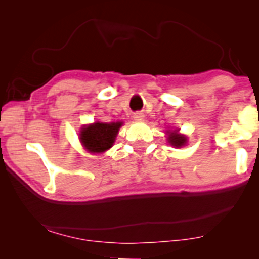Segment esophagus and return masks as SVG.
Instances as JSON below:
<instances>
[{
    "mask_svg": "<svg viewBox=\"0 0 259 259\" xmlns=\"http://www.w3.org/2000/svg\"><path fill=\"white\" fill-rule=\"evenodd\" d=\"M133 118H134V120H136V121H141V120H144V114L143 113H134V115H133Z\"/></svg>",
    "mask_w": 259,
    "mask_h": 259,
    "instance_id": "34e87169",
    "label": "esophagus"
}]
</instances>
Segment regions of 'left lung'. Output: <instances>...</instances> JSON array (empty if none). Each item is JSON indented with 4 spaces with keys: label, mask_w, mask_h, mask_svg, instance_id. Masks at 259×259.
<instances>
[{
    "label": "left lung",
    "mask_w": 259,
    "mask_h": 259,
    "mask_svg": "<svg viewBox=\"0 0 259 259\" xmlns=\"http://www.w3.org/2000/svg\"><path fill=\"white\" fill-rule=\"evenodd\" d=\"M177 132H178V131H173V132H168L167 131V132H166L168 134L167 140L172 146L182 147L187 143V138L185 136H183V134H179Z\"/></svg>",
    "instance_id": "8db88e82"
}]
</instances>
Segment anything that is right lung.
Instances as JSON below:
<instances>
[{
	"mask_svg": "<svg viewBox=\"0 0 259 259\" xmlns=\"http://www.w3.org/2000/svg\"><path fill=\"white\" fill-rule=\"evenodd\" d=\"M122 122H94L80 131V141L90 153H104L114 144Z\"/></svg>",
	"mask_w": 259,
	"mask_h": 259,
	"instance_id": "obj_1",
	"label": "right lung"
}]
</instances>
